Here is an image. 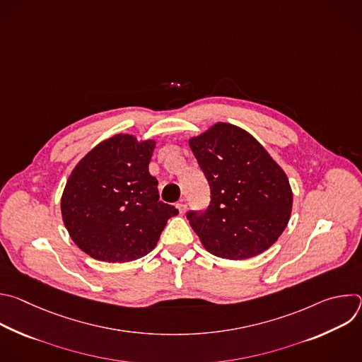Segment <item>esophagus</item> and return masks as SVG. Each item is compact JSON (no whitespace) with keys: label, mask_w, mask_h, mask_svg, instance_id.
I'll use <instances>...</instances> for the list:
<instances>
[{"label":"esophagus","mask_w":362,"mask_h":362,"mask_svg":"<svg viewBox=\"0 0 362 362\" xmlns=\"http://www.w3.org/2000/svg\"><path fill=\"white\" fill-rule=\"evenodd\" d=\"M176 208H177V211H179L180 215H183V214L186 212V204H185V203H177Z\"/></svg>","instance_id":"34e87169"}]
</instances>
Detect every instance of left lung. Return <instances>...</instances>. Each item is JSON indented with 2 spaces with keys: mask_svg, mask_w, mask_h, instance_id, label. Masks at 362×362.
Wrapping results in <instances>:
<instances>
[{
  "mask_svg": "<svg viewBox=\"0 0 362 362\" xmlns=\"http://www.w3.org/2000/svg\"><path fill=\"white\" fill-rule=\"evenodd\" d=\"M189 146L212 193L208 211L187 214L203 247L230 261L269 249L292 212V189L282 168L250 133L230 123H215L190 137Z\"/></svg>",
  "mask_w": 362,
  "mask_h": 362,
  "instance_id": "left-lung-1",
  "label": "left lung"
}]
</instances>
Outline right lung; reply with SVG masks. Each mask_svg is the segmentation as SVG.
Returning a JSON list of instances; mask_svg holds the SVG:
<instances>
[{"label":"right lung","mask_w":362,"mask_h":362,"mask_svg":"<svg viewBox=\"0 0 362 362\" xmlns=\"http://www.w3.org/2000/svg\"><path fill=\"white\" fill-rule=\"evenodd\" d=\"M156 141L119 133L93 147L70 173L62 216L73 242L109 264L139 259L156 247L168 219L179 214L159 200L148 173Z\"/></svg>","instance_id":"right-lung-1"}]
</instances>
